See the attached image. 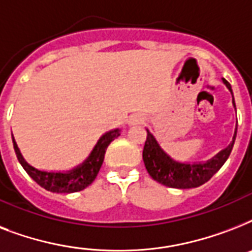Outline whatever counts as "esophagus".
Returning a JSON list of instances; mask_svg holds the SVG:
<instances>
[{
  "label": "esophagus",
  "instance_id": "34e87169",
  "mask_svg": "<svg viewBox=\"0 0 252 252\" xmlns=\"http://www.w3.org/2000/svg\"><path fill=\"white\" fill-rule=\"evenodd\" d=\"M142 122H144V118H142L141 115H138V114L130 115L129 119H128V124H129V126L140 124V123H142Z\"/></svg>",
  "mask_w": 252,
  "mask_h": 252
}]
</instances>
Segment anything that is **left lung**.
I'll use <instances>...</instances> for the list:
<instances>
[{
    "mask_svg": "<svg viewBox=\"0 0 252 252\" xmlns=\"http://www.w3.org/2000/svg\"><path fill=\"white\" fill-rule=\"evenodd\" d=\"M222 82L233 95L230 84L225 78H222ZM233 106L235 108L234 96H233ZM146 132H148V136H146L145 146H144V152H142V159H144L149 175L156 182L163 184L166 187L180 188V189L196 188L200 187L201 184L207 183L226 162L231 153L233 145H234L235 136H237V128H235L230 145L221 150L219 154H216L209 161L186 163V162H178L172 159L159 146L157 138L154 137L153 133L149 129H146Z\"/></svg>",
    "mask_w": 252,
    "mask_h": 252,
    "instance_id": "8db88e82",
    "label": "left lung"
}]
</instances>
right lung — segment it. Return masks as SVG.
Segmentation results:
<instances>
[{
  "instance_id": "obj_1",
  "label": "right lung",
  "mask_w": 252,
  "mask_h": 252,
  "mask_svg": "<svg viewBox=\"0 0 252 252\" xmlns=\"http://www.w3.org/2000/svg\"><path fill=\"white\" fill-rule=\"evenodd\" d=\"M120 136V129L108 130L99 138L95 144L94 149L91 150L90 156L85 159L81 165L76 166L69 171H44L33 167L26 161L22 156L21 150L18 148L17 142L13 136V145L15 154L22 167L25 171L36 182L40 187L45 188L47 191L56 192V193H72L78 192L89 187L98 175L99 170L102 167L104 154H106L107 146L114 141L115 138Z\"/></svg>"
}]
</instances>
